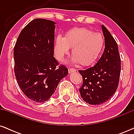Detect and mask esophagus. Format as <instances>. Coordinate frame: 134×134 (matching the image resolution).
<instances>
[{"label": "esophagus", "mask_w": 134, "mask_h": 134, "mask_svg": "<svg viewBox=\"0 0 134 134\" xmlns=\"http://www.w3.org/2000/svg\"><path fill=\"white\" fill-rule=\"evenodd\" d=\"M68 70H69V73H72V72H76V69H74V68H69L68 69Z\"/></svg>", "instance_id": "1"}]
</instances>
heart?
Instances as JSON below:
<instances>
[{"label": "heart", "instance_id": "obj_1", "mask_svg": "<svg viewBox=\"0 0 134 134\" xmlns=\"http://www.w3.org/2000/svg\"><path fill=\"white\" fill-rule=\"evenodd\" d=\"M104 38L99 33H94L86 27H75L69 31L65 37L58 36L54 46L55 57L64 60L69 48H72V62L89 65L99 57L104 47Z\"/></svg>", "mask_w": 134, "mask_h": 134}]
</instances>
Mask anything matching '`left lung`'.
Listing matches in <instances>:
<instances>
[{
    "mask_svg": "<svg viewBox=\"0 0 134 134\" xmlns=\"http://www.w3.org/2000/svg\"><path fill=\"white\" fill-rule=\"evenodd\" d=\"M101 27L105 44L103 53L93 67L79 70L83 79L81 96L92 105L103 104L111 98L117 90L121 70L117 43L103 25Z\"/></svg>",
    "mask_w": 134,
    "mask_h": 134,
    "instance_id": "obj_1",
    "label": "left lung"
}]
</instances>
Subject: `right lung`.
<instances>
[{
	"mask_svg": "<svg viewBox=\"0 0 134 134\" xmlns=\"http://www.w3.org/2000/svg\"><path fill=\"white\" fill-rule=\"evenodd\" d=\"M56 23L35 19L23 28L14 49V73L23 93L35 102L48 100L68 74L53 57Z\"/></svg>",
	"mask_w": 134,
	"mask_h": 134,
	"instance_id": "1",
	"label": "right lung"
}]
</instances>
